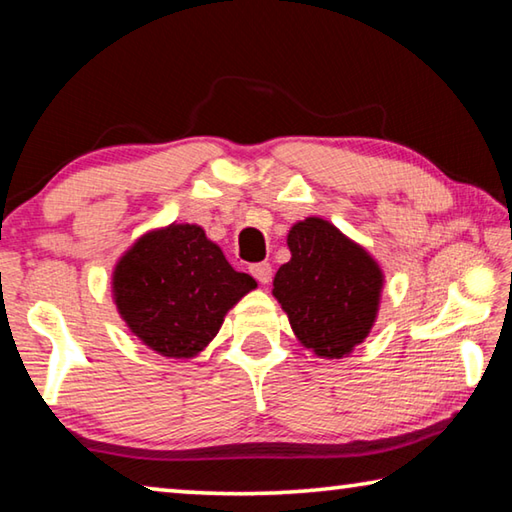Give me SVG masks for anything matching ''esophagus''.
Instances as JSON below:
<instances>
[{"label":"esophagus","mask_w":512,"mask_h":512,"mask_svg":"<svg viewBox=\"0 0 512 512\" xmlns=\"http://www.w3.org/2000/svg\"><path fill=\"white\" fill-rule=\"evenodd\" d=\"M250 275H253L259 284H268L273 277V268L268 262H259L250 266Z\"/></svg>","instance_id":"1"}]
</instances>
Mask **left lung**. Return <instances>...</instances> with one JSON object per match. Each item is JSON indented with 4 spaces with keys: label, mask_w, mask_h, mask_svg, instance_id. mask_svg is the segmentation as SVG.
Segmentation results:
<instances>
[{
    "label": "left lung",
    "mask_w": 512,
    "mask_h": 512,
    "mask_svg": "<svg viewBox=\"0 0 512 512\" xmlns=\"http://www.w3.org/2000/svg\"><path fill=\"white\" fill-rule=\"evenodd\" d=\"M291 259L277 268L273 296L296 339L320 359H343L368 339L384 271L357 241L320 216L291 225Z\"/></svg>",
    "instance_id": "obj_1"
}]
</instances>
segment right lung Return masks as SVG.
Wrapping results in <instances>:
<instances>
[{"label":"right lung","mask_w":512,"mask_h":512,"mask_svg":"<svg viewBox=\"0 0 512 512\" xmlns=\"http://www.w3.org/2000/svg\"><path fill=\"white\" fill-rule=\"evenodd\" d=\"M257 287L196 223L144 232L112 268V300L133 336L167 359H194Z\"/></svg>","instance_id":"right-lung-1"}]
</instances>
